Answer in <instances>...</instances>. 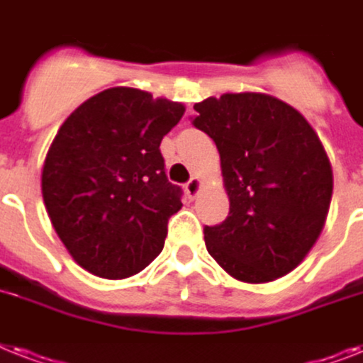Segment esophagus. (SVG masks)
Returning <instances> with one entry per match:
<instances>
[{
  "instance_id": "34e87169",
  "label": "esophagus",
  "mask_w": 363,
  "mask_h": 363,
  "mask_svg": "<svg viewBox=\"0 0 363 363\" xmlns=\"http://www.w3.org/2000/svg\"><path fill=\"white\" fill-rule=\"evenodd\" d=\"M199 188H201V181H199L197 177H191L190 181L184 184V190H186V194H188V197H190V199H194V197L199 194Z\"/></svg>"
}]
</instances>
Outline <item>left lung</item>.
<instances>
[{
    "label": "left lung",
    "instance_id": "obj_1",
    "mask_svg": "<svg viewBox=\"0 0 363 363\" xmlns=\"http://www.w3.org/2000/svg\"><path fill=\"white\" fill-rule=\"evenodd\" d=\"M191 125L222 160L229 216L205 244L233 278L264 284L302 263L332 199V166L319 135L293 106L263 93H228L194 106Z\"/></svg>",
    "mask_w": 363,
    "mask_h": 363
}]
</instances>
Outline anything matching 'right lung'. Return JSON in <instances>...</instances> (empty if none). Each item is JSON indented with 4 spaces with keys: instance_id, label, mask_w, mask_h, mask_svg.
<instances>
[{
    "instance_id": "add662e5",
    "label": "right lung",
    "mask_w": 363,
    "mask_h": 363,
    "mask_svg": "<svg viewBox=\"0 0 363 363\" xmlns=\"http://www.w3.org/2000/svg\"><path fill=\"white\" fill-rule=\"evenodd\" d=\"M184 106L132 87L91 96L65 121L43 169L48 216L76 263L106 279L141 272L182 207L162 138Z\"/></svg>"
}]
</instances>
